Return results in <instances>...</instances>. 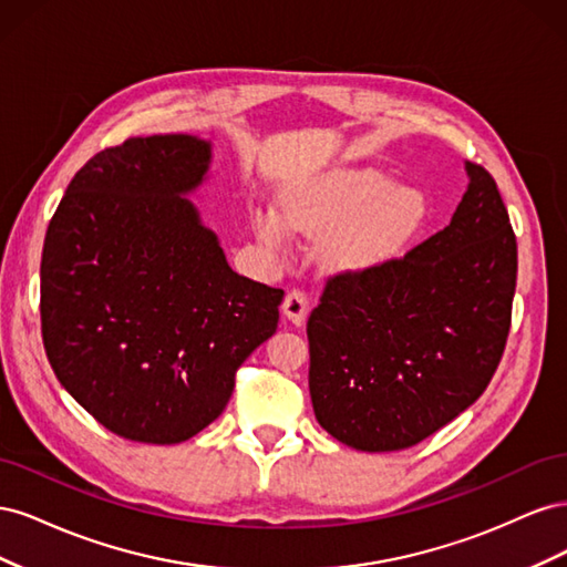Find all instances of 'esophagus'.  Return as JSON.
I'll return each mask as SVG.
<instances>
[{
  "label": "esophagus",
  "instance_id": "1",
  "mask_svg": "<svg viewBox=\"0 0 567 567\" xmlns=\"http://www.w3.org/2000/svg\"><path fill=\"white\" fill-rule=\"evenodd\" d=\"M281 310H284V315L288 317V321H293L296 326L305 323L307 312H310V300H307L305 290H298V288L288 290L284 302H281Z\"/></svg>",
  "mask_w": 567,
  "mask_h": 567
}]
</instances>
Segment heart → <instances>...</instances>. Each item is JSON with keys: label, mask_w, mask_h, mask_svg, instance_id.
Wrapping results in <instances>:
<instances>
[{"label": "heart", "mask_w": 567, "mask_h": 567, "mask_svg": "<svg viewBox=\"0 0 567 567\" xmlns=\"http://www.w3.org/2000/svg\"><path fill=\"white\" fill-rule=\"evenodd\" d=\"M425 198L411 186H392L379 173H338L300 186L281 200L288 229L315 234L340 223L329 238V257L350 269H373L400 257L425 221ZM255 231L271 248L286 234L274 215H257Z\"/></svg>", "instance_id": "b5f03b06"}]
</instances>
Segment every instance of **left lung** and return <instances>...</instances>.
Wrapping results in <instances>:
<instances>
[{"label":"left lung","mask_w":567,"mask_h":567,"mask_svg":"<svg viewBox=\"0 0 567 567\" xmlns=\"http://www.w3.org/2000/svg\"><path fill=\"white\" fill-rule=\"evenodd\" d=\"M404 257L338 271L307 319L319 425L359 452L414 447L466 411L502 362L518 246L494 177Z\"/></svg>","instance_id":"1"}]
</instances>
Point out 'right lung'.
Listing matches in <instances>:
<instances>
[{"mask_svg":"<svg viewBox=\"0 0 567 567\" xmlns=\"http://www.w3.org/2000/svg\"><path fill=\"white\" fill-rule=\"evenodd\" d=\"M210 144L134 136L84 163L49 221L42 340L61 385L111 433L175 444L225 411L277 331L281 288L236 274L184 196Z\"/></svg>","mask_w":567,"mask_h":567,"instance_id":"1","label":"right lung"}]
</instances>
